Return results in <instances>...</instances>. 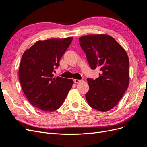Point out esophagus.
Listing matches in <instances>:
<instances>
[{"instance_id": "1", "label": "esophagus", "mask_w": 147, "mask_h": 147, "mask_svg": "<svg viewBox=\"0 0 147 147\" xmlns=\"http://www.w3.org/2000/svg\"><path fill=\"white\" fill-rule=\"evenodd\" d=\"M82 81V80H78V79H74V82L75 83H78V82H80Z\"/></svg>"}]
</instances>
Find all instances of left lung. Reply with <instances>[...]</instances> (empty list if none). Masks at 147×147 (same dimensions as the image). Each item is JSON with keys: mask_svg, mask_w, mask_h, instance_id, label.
<instances>
[{"mask_svg": "<svg viewBox=\"0 0 147 147\" xmlns=\"http://www.w3.org/2000/svg\"><path fill=\"white\" fill-rule=\"evenodd\" d=\"M79 42L91 69L100 71L98 78H87L90 90L86 99L92 108L107 112L118 103L129 86L127 55L108 35H85Z\"/></svg>", "mask_w": 147, "mask_h": 147, "instance_id": "1", "label": "left lung"}]
</instances>
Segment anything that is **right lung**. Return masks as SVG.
<instances>
[{
	"label": "right lung",
	"mask_w": 147,
	"mask_h": 147,
	"mask_svg": "<svg viewBox=\"0 0 147 147\" xmlns=\"http://www.w3.org/2000/svg\"><path fill=\"white\" fill-rule=\"evenodd\" d=\"M72 37L38 41L22 56L19 79L26 97L35 107L51 112L63 104L74 81L53 72L72 41Z\"/></svg>",
	"instance_id": "right-lung-1"
}]
</instances>
